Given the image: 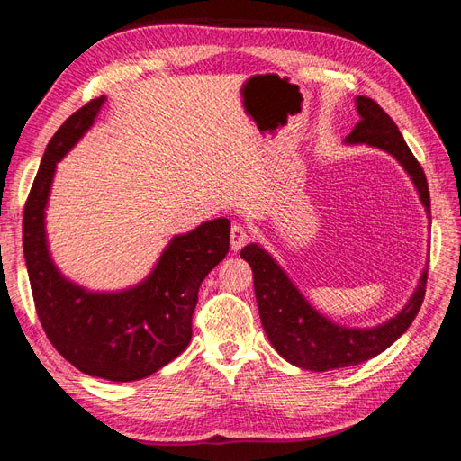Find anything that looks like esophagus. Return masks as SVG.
<instances>
[{
    "label": "esophagus",
    "mask_w": 461,
    "mask_h": 461,
    "mask_svg": "<svg viewBox=\"0 0 461 461\" xmlns=\"http://www.w3.org/2000/svg\"><path fill=\"white\" fill-rule=\"evenodd\" d=\"M249 239H252V230H249V227L244 225V222H234L230 230V246L234 249H240L244 244L249 242Z\"/></svg>",
    "instance_id": "34e87169"
}]
</instances>
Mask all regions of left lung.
<instances>
[{"label":"left lung","mask_w":461,"mask_h":461,"mask_svg":"<svg viewBox=\"0 0 461 461\" xmlns=\"http://www.w3.org/2000/svg\"><path fill=\"white\" fill-rule=\"evenodd\" d=\"M356 105L361 119L346 136V142L369 144L394 156L411 176L427 213H430L425 173L403 140L396 122L371 97L357 95ZM240 258H244L254 271V290L261 325L273 348L292 366L310 371L350 367L379 356L408 330L425 298L427 271H423L420 286L415 288L408 305L396 317L379 327L348 329L315 312L300 294V290L292 285L286 273L258 244H248L240 252Z\"/></svg>","instance_id":"8db88e82"}]
</instances>
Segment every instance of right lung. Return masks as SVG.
Wrapping results in <instances>:
<instances>
[{
  "mask_svg": "<svg viewBox=\"0 0 461 461\" xmlns=\"http://www.w3.org/2000/svg\"><path fill=\"white\" fill-rule=\"evenodd\" d=\"M104 104L90 100L50 140L23 215V252L36 313L48 340L78 371L109 381H140L185 352L207 273L225 259L230 221H207L175 236L156 269L138 286L95 294L55 269L46 244L44 209L58 163L85 134Z\"/></svg>",
  "mask_w": 461,
  "mask_h": 461,
  "instance_id": "right-lung-1",
  "label": "right lung"
}]
</instances>
